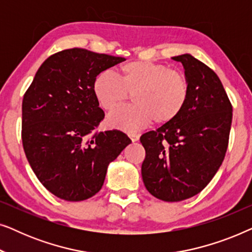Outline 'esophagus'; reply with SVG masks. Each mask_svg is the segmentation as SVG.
<instances>
[{
    "instance_id": "1",
    "label": "esophagus",
    "mask_w": 252,
    "mask_h": 252,
    "mask_svg": "<svg viewBox=\"0 0 252 252\" xmlns=\"http://www.w3.org/2000/svg\"><path fill=\"white\" fill-rule=\"evenodd\" d=\"M128 136L130 137V140H132L133 142H136V141H139V139H140L139 134H135V133H129Z\"/></svg>"
}]
</instances>
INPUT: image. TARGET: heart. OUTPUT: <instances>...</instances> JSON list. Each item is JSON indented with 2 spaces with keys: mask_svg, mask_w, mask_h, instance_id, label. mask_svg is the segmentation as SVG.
<instances>
[{
  "mask_svg": "<svg viewBox=\"0 0 252 252\" xmlns=\"http://www.w3.org/2000/svg\"><path fill=\"white\" fill-rule=\"evenodd\" d=\"M93 92L105 111H112L133 95L135 104L123 106L109 116L108 125L123 130H139L153 122L166 125L178 118L189 98L188 79L164 64L134 61L122 65L120 78L102 71L93 82Z\"/></svg>",
  "mask_w": 252,
  "mask_h": 252,
  "instance_id": "1",
  "label": "heart"
}]
</instances>
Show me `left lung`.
I'll use <instances>...</instances> for the list:
<instances>
[{
    "label": "left lung",
    "instance_id": "obj_1",
    "mask_svg": "<svg viewBox=\"0 0 252 252\" xmlns=\"http://www.w3.org/2000/svg\"><path fill=\"white\" fill-rule=\"evenodd\" d=\"M184 65L189 98L177 119L140 137L146 149L141 173L147 190L165 202L197 195L225 158L233 108L215 72L191 55L172 57Z\"/></svg>",
    "mask_w": 252,
    "mask_h": 252
}]
</instances>
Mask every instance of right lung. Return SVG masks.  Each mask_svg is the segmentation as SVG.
I'll list each match as a JSON object with an SVG mask.
<instances>
[{
  "label": "right lung",
  "instance_id": "add662e5",
  "mask_svg": "<svg viewBox=\"0 0 252 252\" xmlns=\"http://www.w3.org/2000/svg\"><path fill=\"white\" fill-rule=\"evenodd\" d=\"M125 61L81 48L48 57L23 99L22 139L41 184L65 201L101 190L109 164L132 142L125 133L95 132L104 112L93 92L98 73Z\"/></svg>",
  "mask_w": 252,
  "mask_h": 252
}]
</instances>
